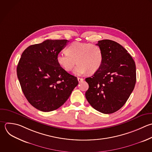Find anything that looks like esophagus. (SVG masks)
Listing matches in <instances>:
<instances>
[{"label":"esophagus","instance_id":"esophagus-1","mask_svg":"<svg viewBox=\"0 0 152 152\" xmlns=\"http://www.w3.org/2000/svg\"><path fill=\"white\" fill-rule=\"evenodd\" d=\"M77 79H78V82H79V83H81V82H82V81L84 80V79H83V78H79V77H78Z\"/></svg>","mask_w":152,"mask_h":152}]
</instances>
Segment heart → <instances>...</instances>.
Returning <instances> with one entry per match:
<instances>
[{
	"label": "heart",
	"mask_w": 152,
	"mask_h": 152,
	"mask_svg": "<svg viewBox=\"0 0 152 152\" xmlns=\"http://www.w3.org/2000/svg\"><path fill=\"white\" fill-rule=\"evenodd\" d=\"M66 53H59L56 61L59 65L65 71H71L76 62L74 69L76 75H83L87 72L96 73L100 68L103 55L101 48L94 44L74 42L66 49Z\"/></svg>",
	"instance_id": "b5f03b06"
}]
</instances>
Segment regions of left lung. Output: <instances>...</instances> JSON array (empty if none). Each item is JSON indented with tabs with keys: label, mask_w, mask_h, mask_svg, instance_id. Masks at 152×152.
<instances>
[{
	"label": "left lung",
	"mask_w": 152,
	"mask_h": 152,
	"mask_svg": "<svg viewBox=\"0 0 152 152\" xmlns=\"http://www.w3.org/2000/svg\"><path fill=\"white\" fill-rule=\"evenodd\" d=\"M103 52L100 68L86 78L89 87L86 97L90 105L105 114L121 109L127 101L136 83L135 62L128 51L110 40L98 41Z\"/></svg>",
	"instance_id": "1"
}]
</instances>
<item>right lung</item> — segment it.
<instances>
[{"mask_svg":"<svg viewBox=\"0 0 152 152\" xmlns=\"http://www.w3.org/2000/svg\"><path fill=\"white\" fill-rule=\"evenodd\" d=\"M68 42L46 40L28 46L21 55L17 77L26 99L39 110L58 109L78 84L77 77L64 70L56 61Z\"/></svg>","mask_w":152,"mask_h":152,"instance_id":"1","label":"right lung"}]
</instances>
